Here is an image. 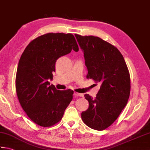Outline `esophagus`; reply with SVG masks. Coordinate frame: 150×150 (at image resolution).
Returning a JSON list of instances; mask_svg holds the SVG:
<instances>
[{
    "mask_svg": "<svg viewBox=\"0 0 150 150\" xmlns=\"http://www.w3.org/2000/svg\"><path fill=\"white\" fill-rule=\"evenodd\" d=\"M74 95L76 96V97H82V96H83L82 94H81V93H78L77 92H74Z\"/></svg>",
    "mask_w": 150,
    "mask_h": 150,
    "instance_id": "esophagus-1",
    "label": "esophagus"
}]
</instances>
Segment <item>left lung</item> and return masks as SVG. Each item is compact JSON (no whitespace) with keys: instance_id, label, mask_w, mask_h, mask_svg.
<instances>
[{"instance_id":"obj_1","label":"left lung","mask_w":150,"mask_h":150,"mask_svg":"<svg viewBox=\"0 0 150 150\" xmlns=\"http://www.w3.org/2000/svg\"><path fill=\"white\" fill-rule=\"evenodd\" d=\"M83 51L87 78L101 84L95 98L85 95L89 103L81 119L87 126L102 131L117 120L127 104L131 78L123 55L117 47L94 36L75 35Z\"/></svg>"}]
</instances>
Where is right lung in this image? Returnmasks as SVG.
I'll list each match as a JSON object with an SVG mask.
<instances>
[{
    "instance_id": "right-lung-1",
    "label": "right lung",
    "mask_w": 150,
    "mask_h": 150,
    "mask_svg": "<svg viewBox=\"0 0 150 150\" xmlns=\"http://www.w3.org/2000/svg\"><path fill=\"white\" fill-rule=\"evenodd\" d=\"M72 50H79L74 35L52 33L34 39L22 53L16 77L17 96L27 116L36 125H54L72 100V90H57L49 81L57 59Z\"/></svg>"
}]
</instances>
